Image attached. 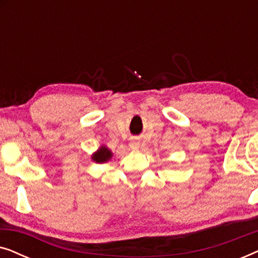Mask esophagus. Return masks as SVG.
<instances>
[{"label":"esophagus","instance_id":"1","mask_svg":"<svg viewBox=\"0 0 258 258\" xmlns=\"http://www.w3.org/2000/svg\"><path fill=\"white\" fill-rule=\"evenodd\" d=\"M140 146H141V144H140L139 141L134 140V141H132V142H130V148H132V149H134V150L139 149Z\"/></svg>","mask_w":258,"mask_h":258}]
</instances>
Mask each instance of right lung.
Instances as JSON below:
<instances>
[{
	"mask_svg": "<svg viewBox=\"0 0 258 258\" xmlns=\"http://www.w3.org/2000/svg\"><path fill=\"white\" fill-rule=\"evenodd\" d=\"M112 155H114L112 151L109 149L107 146H103V144H102V146L91 155V160H93L95 163H105V162L111 160Z\"/></svg>",
	"mask_w": 258,
	"mask_h": 258,
	"instance_id": "1",
	"label": "right lung"
}]
</instances>
